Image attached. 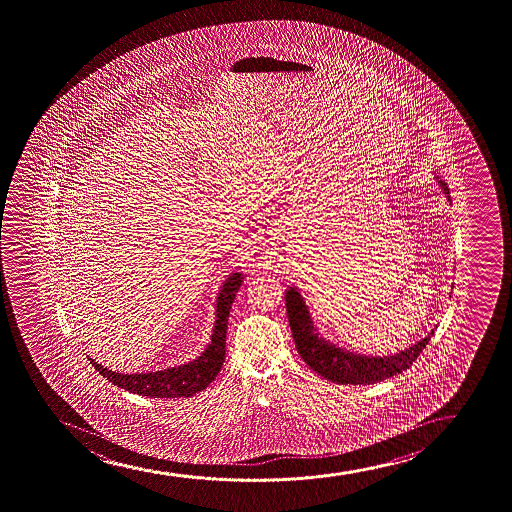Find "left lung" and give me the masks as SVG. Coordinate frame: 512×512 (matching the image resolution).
Here are the masks:
<instances>
[{"instance_id": "8db88e82", "label": "left lung", "mask_w": 512, "mask_h": 512, "mask_svg": "<svg viewBox=\"0 0 512 512\" xmlns=\"http://www.w3.org/2000/svg\"><path fill=\"white\" fill-rule=\"evenodd\" d=\"M444 194L449 199L448 185L439 180ZM286 310H288L289 327L293 332L294 344L299 356L310 366L315 373L323 378L330 379L339 385H373L383 379L391 378L395 374L403 373L410 368L425 345L429 344L434 330L417 344L400 351L395 356H364L345 351L339 345L332 344L330 340L323 339L318 334L313 320H311L308 306L298 289L289 288L286 291Z\"/></svg>"}]
</instances>
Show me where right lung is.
<instances>
[{"mask_svg": "<svg viewBox=\"0 0 512 512\" xmlns=\"http://www.w3.org/2000/svg\"><path fill=\"white\" fill-rule=\"evenodd\" d=\"M242 272L231 274L223 286L219 289L218 301H216V322H214L211 342L201 356L187 364H180L175 368L163 369V371H148V373L122 374L115 373L90 359V364L95 366L98 373L109 379L110 383L131 393H138L150 398H187L196 395L199 391L213 383L223 368L224 347H226V330H228V316L231 305L235 301L236 293L242 286Z\"/></svg>", "mask_w": 512, "mask_h": 512, "instance_id": "add662e5", "label": "right lung"}]
</instances>
